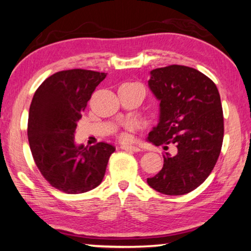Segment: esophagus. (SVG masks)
<instances>
[{"label": "esophagus", "mask_w": 251, "mask_h": 251, "mask_svg": "<svg viewBox=\"0 0 251 251\" xmlns=\"http://www.w3.org/2000/svg\"><path fill=\"white\" fill-rule=\"evenodd\" d=\"M122 150H126V151H133L138 152L140 151V148L137 147V146H129V145H122L120 147Z\"/></svg>", "instance_id": "obj_1"}]
</instances>
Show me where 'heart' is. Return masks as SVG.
<instances>
[{
    "mask_svg": "<svg viewBox=\"0 0 251 251\" xmlns=\"http://www.w3.org/2000/svg\"><path fill=\"white\" fill-rule=\"evenodd\" d=\"M134 129V125L133 123H129L128 126H126V130L122 131L120 133V138L122 140H129L130 139V131H132Z\"/></svg>",
    "mask_w": 251,
    "mask_h": 251,
    "instance_id": "1",
    "label": "heart"
}]
</instances>
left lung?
I'll list each match as a JSON object with an SVG mask.
<instances>
[{
	"label": "left lung",
	"instance_id": "1",
	"mask_svg": "<svg viewBox=\"0 0 251 251\" xmlns=\"http://www.w3.org/2000/svg\"><path fill=\"white\" fill-rule=\"evenodd\" d=\"M148 85L160 101L159 122L149 132L156 146L175 145L164 155L161 171L147 179L166 195H183L199 187L213 171L223 142V111L217 85L198 69L171 65L150 72Z\"/></svg>",
	"mask_w": 251,
	"mask_h": 251
}]
</instances>
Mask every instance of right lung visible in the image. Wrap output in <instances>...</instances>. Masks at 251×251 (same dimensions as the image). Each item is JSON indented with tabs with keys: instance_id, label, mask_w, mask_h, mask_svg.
I'll list each match as a JSON object with an SVG mask.
<instances>
[{
	"instance_id": "add662e5",
	"label": "right lung",
	"mask_w": 251,
	"mask_h": 251,
	"mask_svg": "<svg viewBox=\"0 0 251 251\" xmlns=\"http://www.w3.org/2000/svg\"><path fill=\"white\" fill-rule=\"evenodd\" d=\"M105 73L68 69L49 76L33 95L28 139L45 179L67 194H79L101 184L115 148L106 142L76 146L74 133L87 102Z\"/></svg>"
}]
</instances>
